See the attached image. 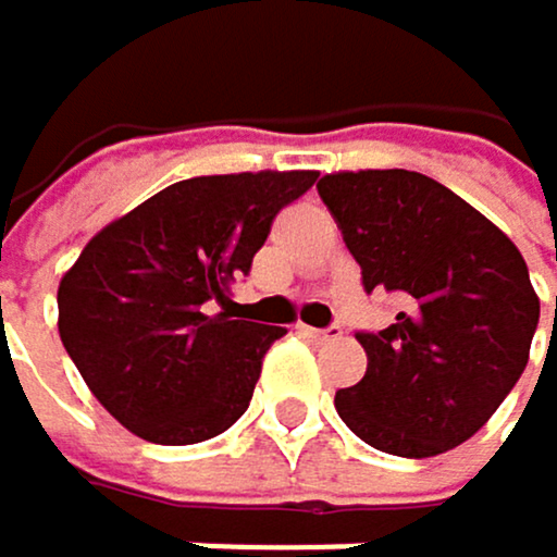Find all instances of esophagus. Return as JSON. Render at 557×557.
I'll list each match as a JSON object with an SVG mask.
<instances>
[{"label":"esophagus","instance_id":"obj_1","mask_svg":"<svg viewBox=\"0 0 557 557\" xmlns=\"http://www.w3.org/2000/svg\"><path fill=\"white\" fill-rule=\"evenodd\" d=\"M299 333L312 343H322V339H333L339 336V329H312V325H299Z\"/></svg>","mask_w":557,"mask_h":557}]
</instances>
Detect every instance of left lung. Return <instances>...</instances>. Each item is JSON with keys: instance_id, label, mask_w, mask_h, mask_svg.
I'll return each mask as SVG.
<instances>
[{"instance_id": "8db88e82", "label": "left lung", "mask_w": 557, "mask_h": 557, "mask_svg": "<svg viewBox=\"0 0 557 557\" xmlns=\"http://www.w3.org/2000/svg\"><path fill=\"white\" fill-rule=\"evenodd\" d=\"M315 187L367 292L399 299L393 325L356 336L367 376L336 393L343 423L396 457L474 437L524 373L542 312L521 251L417 171H336Z\"/></svg>"}]
</instances>
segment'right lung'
Here are the masks:
<instances>
[{"label":"right lung","mask_w":557,"mask_h":557,"mask_svg":"<svg viewBox=\"0 0 557 557\" xmlns=\"http://www.w3.org/2000/svg\"><path fill=\"white\" fill-rule=\"evenodd\" d=\"M315 171L177 181L100 228L63 275L60 339L103 410L150 444L228 430L282 325L235 319L228 288L251 269L272 218Z\"/></svg>","instance_id":"1"}]
</instances>
